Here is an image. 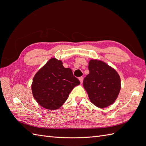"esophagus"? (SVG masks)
<instances>
[{
    "label": "esophagus",
    "instance_id": "34e87169",
    "mask_svg": "<svg viewBox=\"0 0 146 146\" xmlns=\"http://www.w3.org/2000/svg\"><path fill=\"white\" fill-rule=\"evenodd\" d=\"M79 80H80V83H83V77H79Z\"/></svg>",
    "mask_w": 146,
    "mask_h": 146
}]
</instances>
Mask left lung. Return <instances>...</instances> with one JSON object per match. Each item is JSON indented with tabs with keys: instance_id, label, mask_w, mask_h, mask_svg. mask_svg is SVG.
Here are the masks:
<instances>
[{
	"instance_id": "left-lung-1",
	"label": "left lung",
	"mask_w": 146,
	"mask_h": 146,
	"mask_svg": "<svg viewBox=\"0 0 146 146\" xmlns=\"http://www.w3.org/2000/svg\"><path fill=\"white\" fill-rule=\"evenodd\" d=\"M90 70L83 80V87L91 102L105 108L116 101L121 90V78L116 70L104 61L91 60Z\"/></svg>"
}]
</instances>
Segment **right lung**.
Wrapping results in <instances>:
<instances>
[{"label":"right lung","instance_id":"obj_1","mask_svg":"<svg viewBox=\"0 0 146 146\" xmlns=\"http://www.w3.org/2000/svg\"><path fill=\"white\" fill-rule=\"evenodd\" d=\"M80 84L71 69L65 68L62 61L52 58L35 74L32 91L38 104L54 110L60 108L74 88Z\"/></svg>","mask_w":146,"mask_h":146}]
</instances>
